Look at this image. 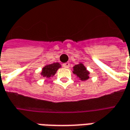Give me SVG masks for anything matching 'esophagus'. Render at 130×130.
<instances>
[{
	"instance_id": "esophagus-1",
	"label": "esophagus",
	"mask_w": 130,
	"mask_h": 130,
	"mask_svg": "<svg viewBox=\"0 0 130 130\" xmlns=\"http://www.w3.org/2000/svg\"><path fill=\"white\" fill-rule=\"evenodd\" d=\"M62 66L65 68H68L70 67V63L69 62H65L64 64H62Z\"/></svg>"
}]
</instances>
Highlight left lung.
<instances>
[{
  "instance_id": "obj_1",
  "label": "left lung",
  "mask_w": 130,
  "mask_h": 130,
  "mask_svg": "<svg viewBox=\"0 0 130 130\" xmlns=\"http://www.w3.org/2000/svg\"><path fill=\"white\" fill-rule=\"evenodd\" d=\"M73 68V73L78 78L79 80L82 81H85L88 79H89L90 72L86 69V68L83 63L79 62L78 64L74 65Z\"/></svg>"
}]
</instances>
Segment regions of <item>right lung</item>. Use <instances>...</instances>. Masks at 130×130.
<instances>
[{"mask_svg": "<svg viewBox=\"0 0 130 130\" xmlns=\"http://www.w3.org/2000/svg\"><path fill=\"white\" fill-rule=\"evenodd\" d=\"M61 68V65L59 62H54L52 64H47L44 67H43L42 72L40 75L47 78H50L53 77L57 73V70Z\"/></svg>", "mask_w": 130, "mask_h": 130, "instance_id": "right-lung-1", "label": "right lung"}]
</instances>
